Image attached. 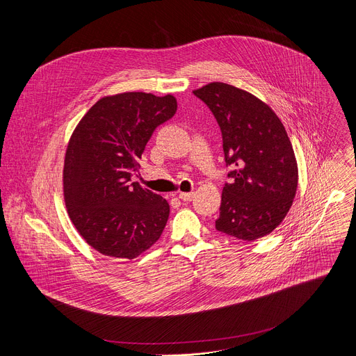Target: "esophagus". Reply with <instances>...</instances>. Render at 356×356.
Here are the masks:
<instances>
[{"label": "esophagus", "mask_w": 356, "mask_h": 356, "mask_svg": "<svg viewBox=\"0 0 356 356\" xmlns=\"http://www.w3.org/2000/svg\"><path fill=\"white\" fill-rule=\"evenodd\" d=\"M179 198L181 201H191L194 198V193H180Z\"/></svg>", "instance_id": "34e87169"}]
</instances>
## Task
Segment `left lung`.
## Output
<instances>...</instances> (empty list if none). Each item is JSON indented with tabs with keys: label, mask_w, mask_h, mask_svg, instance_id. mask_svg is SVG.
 <instances>
[{
	"label": "left lung",
	"mask_w": 356,
	"mask_h": 356,
	"mask_svg": "<svg viewBox=\"0 0 356 356\" xmlns=\"http://www.w3.org/2000/svg\"><path fill=\"white\" fill-rule=\"evenodd\" d=\"M193 92L213 111L231 168L216 228L242 241L270 234L287 216L298 183L282 121L265 101L227 83H209Z\"/></svg>",
	"instance_id": "obj_1"
}]
</instances>
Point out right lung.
Wrapping results in <instances>:
<instances>
[{
    "instance_id": "obj_1",
    "label": "right lung",
    "mask_w": 356,
    "mask_h": 356,
    "mask_svg": "<svg viewBox=\"0 0 356 356\" xmlns=\"http://www.w3.org/2000/svg\"><path fill=\"white\" fill-rule=\"evenodd\" d=\"M177 110L175 95H106L74 128L65 155L63 195L70 221L97 252L135 259L162 235L168 201L131 183L155 128Z\"/></svg>"
}]
</instances>
